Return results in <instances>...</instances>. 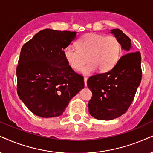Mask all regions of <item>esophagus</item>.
<instances>
[{
	"mask_svg": "<svg viewBox=\"0 0 153 153\" xmlns=\"http://www.w3.org/2000/svg\"><path fill=\"white\" fill-rule=\"evenodd\" d=\"M87 80H88V78L85 77L84 78V82H85V86H87Z\"/></svg>",
	"mask_w": 153,
	"mask_h": 153,
	"instance_id": "esophagus-1",
	"label": "esophagus"
}]
</instances>
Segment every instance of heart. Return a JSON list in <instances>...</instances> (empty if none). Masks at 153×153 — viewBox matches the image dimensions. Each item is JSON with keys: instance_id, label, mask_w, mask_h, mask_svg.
Here are the masks:
<instances>
[{"instance_id": "1", "label": "heart", "mask_w": 153, "mask_h": 153, "mask_svg": "<svg viewBox=\"0 0 153 153\" xmlns=\"http://www.w3.org/2000/svg\"><path fill=\"white\" fill-rule=\"evenodd\" d=\"M78 48L68 45L63 50V55L69 65L83 74L90 75L97 69L107 72L114 66L121 54V44L115 36L88 33L83 35L77 44Z\"/></svg>"}]
</instances>
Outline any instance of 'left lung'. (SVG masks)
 <instances>
[{
	"instance_id": "obj_1",
	"label": "left lung",
	"mask_w": 153,
	"mask_h": 153,
	"mask_svg": "<svg viewBox=\"0 0 153 153\" xmlns=\"http://www.w3.org/2000/svg\"><path fill=\"white\" fill-rule=\"evenodd\" d=\"M110 33L126 54L111 71L92 75L87 82L92 92L89 112L95 119L106 121L119 117L128 110L142 78L140 53L132 52L130 38L119 29L110 30Z\"/></svg>"
}]
</instances>
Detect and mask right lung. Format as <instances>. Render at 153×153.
Instances as JSON below:
<instances>
[{"label": "right lung", "mask_w": 153, "mask_h": 153, "mask_svg": "<svg viewBox=\"0 0 153 153\" xmlns=\"http://www.w3.org/2000/svg\"><path fill=\"white\" fill-rule=\"evenodd\" d=\"M76 36L75 32L45 29L21 49L17 91L34 114L44 118L62 115L70 100L84 88L83 78L63 55V49Z\"/></svg>", "instance_id": "right-lung-1"}]
</instances>
